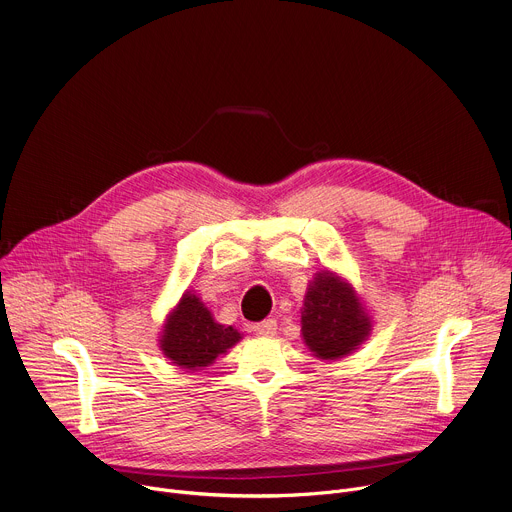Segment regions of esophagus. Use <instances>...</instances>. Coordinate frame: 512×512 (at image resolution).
I'll return each mask as SVG.
<instances>
[{
    "instance_id": "esophagus-1",
    "label": "esophagus",
    "mask_w": 512,
    "mask_h": 512,
    "mask_svg": "<svg viewBox=\"0 0 512 512\" xmlns=\"http://www.w3.org/2000/svg\"><path fill=\"white\" fill-rule=\"evenodd\" d=\"M253 330H255L259 336H273V334L277 332V322H275L273 318H269V320H263V322L255 324Z\"/></svg>"
}]
</instances>
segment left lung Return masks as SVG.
<instances>
[{
    "label": "left lung",
    "instance_id": "obj_1",
    "mask_svg": "<svg viewBox=\"0 0 512 512\" xmlns=\"http://www.w3.org/2000/svg\"><path fill=\"white\" fill-rule=\"evenodd\" d=\"M302 340L318 360L350 356L373 332V318L354 285L332 269L314 273L302 308Z\"/></svg>",
    "mask_w": 512,
    "mask_h": 512
}]
</instances>
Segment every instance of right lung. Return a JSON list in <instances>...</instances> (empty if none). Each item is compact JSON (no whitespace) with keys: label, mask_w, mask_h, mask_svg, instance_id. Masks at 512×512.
Wrapping results in <instances>:
<instances>
[{"label":"right lung","mask_w":512,"mask_h":512,"mask_svg":"<svg viewBox=\"0 0 512 512\" xmlns=\"http://www.w3.org/2000/svg\"><path fill=\"white\" fill-rule=\"evenodd\" d=\"M241 338L243 334L235 326L214 320L194 289H186L168 312L158 344L174 367L202 371L218 356L227 354Z\"/></svg>","instance_id":"add662e5"}]
</instances>
